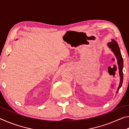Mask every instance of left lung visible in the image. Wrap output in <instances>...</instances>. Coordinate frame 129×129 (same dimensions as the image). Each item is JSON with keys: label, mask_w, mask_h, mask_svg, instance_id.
<instances>
[{"label": "left lung", "mask_w": 129, "mask_h": 129, "mask_svg": "<svg viewBox=\"0 0 129 129\" xmlns=\"http://www.w3.org/2000/svg\"><path fill=\"white\" fill-rule=\"evenodd\" d=\"M108 46L109 48L112 50V51L113 52V53L114 54L115 57H116L117 60V64H118V66L119 75V78H120V82H119L118 88L117 90L116 91V93H118L119 89L121 88V87L122 86V82H123V61L121 55V51H120L119 47L116 41H115L114 40H112V41H111V42L108 43Z\"/></svg>", "instance_id": "left-lung-1"}]
</instances>
